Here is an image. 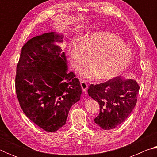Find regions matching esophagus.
Instances as JSON below:
<instances>
[{
    "label": "esophagus",
    "instance_id": "1",
    "mask_svg": "<svg viewBox=\"0 0 157 157\" xmlns=\"http://www.w3.org/2000/svg\"><path fill=\"white\" fill-rule=\"evenodd\" d=\"M80 84H81L82 89L84 91H86V89H88V84H86V82L84 81V80H81L80 81Z\"/></svg>",
    "mask_w": 157,
    "mask_h": 157
}]
</instances>
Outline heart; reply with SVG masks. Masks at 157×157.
Segmentation results:
<instances>
[{"label":"heart","mask_w":157,"mask_h":157,"mask_svg":"<svg viewBox=\"0 0 157 157\" xmlns=\"http://www.w3.org/2000/svg\"><path fill=\"white\" fill-rule=\"evenodd\" d=\"M82 72L84 78L100 80L112 79L120 75L131 63L133 54L130 48L113 33L96 32L84 37L82 44L71 48V62L76 70L86 64Z\"/></svg>","instance_id":"b5f03b06"}]
</instances>
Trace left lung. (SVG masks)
<instances>
[{
  "label": "left lung",
  "instance_id": "8db88e82",
  "mask_svg": "<svg viewBox=\"0 0 157 157\" xmlns=\"http://www.w3.org/2000/svg\"><path fill=\"white\" fill-rule=\"evenodd\" d=\"M139 91L136 80L121 76L105 83L90 85L89 95L100 105V113L94 119L95 123L106 130L123 123L136 104Z\"/></svg>",
  "mask_w": 157,
  "mask_h": 157
}]
</instances>
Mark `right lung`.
<instances>
[{"label": "right lung", "mask_w": 157, "mask_h": 157, "mask_svg": "<svg viewBox=\"0 0 157 157\" xmlns=\"http://www.w3.org/2000/svg\"><path fill=\"white\" fill-rule=\"evenodd\" d=\"M63 37L51 32L32 38L22 47L17 67L15 86L21 107L46 132L64 125L82 94L79 79L68 72L65 52L57 44Z\"/></svg>", "instance_id": "right-lung-1"}]
</instances>
